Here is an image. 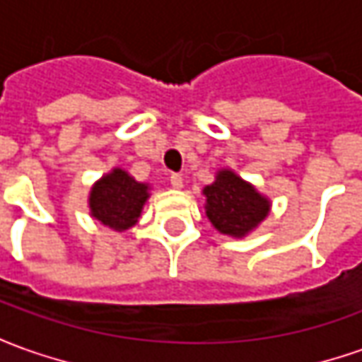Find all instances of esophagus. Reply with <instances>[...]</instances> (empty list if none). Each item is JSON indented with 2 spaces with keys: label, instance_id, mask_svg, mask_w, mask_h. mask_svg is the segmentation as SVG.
Returning a JSON list of instances; mask_svg holds the SVG:
<instances>
[{
  "label": "esophagus",
  "instance_id": "esophagus-1",
  "mask_svg": "<svg viewBox=\"0 0 362 362\" xmlns=\"http://www.w3.org/2000/svg\"><path fill=\"white\" fill-rule=\"evenodd\" d=\"M169 183H171V187L181 189L183 187V177H181L179 173H173L171 177H169Z\"/></svg>",
  "mask_w": 362,
  "mask_h": 362
}]
</instances>
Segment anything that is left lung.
Returning <instances> with one entry per match:
<instances>
[{
  "mask_svg": "<svg viewBox=\"0 0 362 362\" xmlns=\"http://www.w3.org/2000/svg\"><path fill=\"white\" fill-rule=\"evenodd\" d=\"M203 193L207 197L205 211L209 221L221 233L235 238L254 230L270 209L266 197L231 171H219L216 183L203 189Z\"/></svg>",
  "mask_w": 362,
  "mask_h": 362,
  "instance_id": "obj_1",
  "label": "left lung"
}]
</instances>
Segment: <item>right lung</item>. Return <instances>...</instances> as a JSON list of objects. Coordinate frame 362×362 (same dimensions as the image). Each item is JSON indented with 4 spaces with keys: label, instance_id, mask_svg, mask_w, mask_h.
Listing matches in <instances>:
<instances>
[{
    "label": "right lung",
    "instance_id": "obj_1",
    "mask_svg": "<svg viewBox=\"0 0 362 362\" xmlns=\"http://www.w3.org/2000/svg\"><path fill=\"white\" fill-rule=\"evenodd\" d=\"M146 197L145 183L134 181L122 169H115L92 187L90 211L108 228L124 231L136 223Z\"/></svg>",
    "mask_w": 362,
    "mask_h": 362
}]
</instances>
